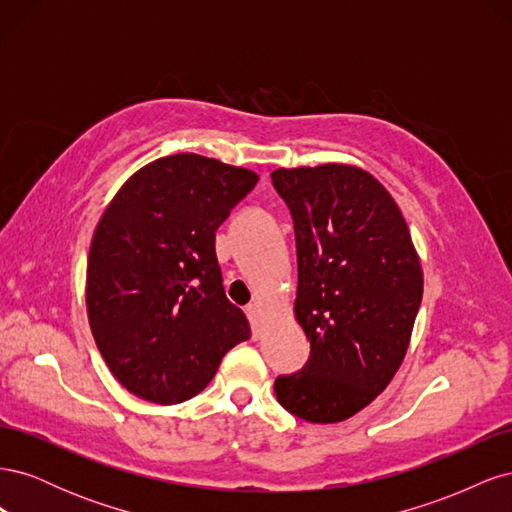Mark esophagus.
Here are the masks:
<instances>
[{"instance_id": "obj_1", "label": "esophagus", "mask_w": 512, "mask_h": 512, "mask_svg": "<svg viewBox=\"0 0 512 512\" xmlns=\"http://www.w3.org/2000/svg\"><path fill=\"white\" fill-rule=\"evenodd\" d=\"M245 314H247V318H250V322H252V335H254V337H258V333H260V329H258V316H260V307H258V303L245 305Z\"/></svg>"}]
</instances>
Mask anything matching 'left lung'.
I'll return each instance as SVG.
<instances>
[{
	"label": "left lung",
	"instance_id": "1",
	"mask_svg": "<svg viewBox=\"0 0 512 512\" xmlns=\"http://www.w3.org/2000/svg\"><path fill=\"white\" fill-rule=\"evenodd\" d=\"M297 241L294 314L307 363L275 378V397L309 423H339L371 404L404 361L423 271L404 215L369 173L344 164L271 173Z\"/></svg>",
	"mask_w": 512,
	"mask_h": 512
}]
</instances>
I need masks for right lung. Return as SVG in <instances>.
I'll return each mask as SVG.
<instances>
[{"instance_id": "add662e5", "label": "right lung", "mask_w": 512, "mask_h": 512, "mask_svg": "<svg viewBox=\"0 0 512 512\" xmlns=\"http://www.w3.org/2000/svg\"><path fill=\"white\" fill-rule=\"evenodd\" d=\"M258 175L177 153L134 173L91 239L87 314L113 376L153 404H181L211 382L224 354L250 339L226 299L215 230Z\"/></svg>"}]
</instances>
